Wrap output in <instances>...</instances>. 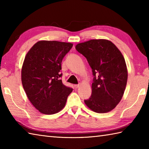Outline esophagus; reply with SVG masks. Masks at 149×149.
<instances>
[{"instance_id": "1", "label": "esophagus", "mask_w": 149, "mask_h": 149, "mask_svg": "<svg viewBox=\"0 0 149 149\" xmlns=\"http://www.w3.org/2000/svg\"><path fill=\"white\" fill-rule=\"evenodd\" d=\"M79 87V84H75L74 85V88H75V89H76V88H78Z\"/></svg>"}]
</instances>
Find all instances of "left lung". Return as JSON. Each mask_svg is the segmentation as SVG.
<instances>
[{"instance_id":"1","label":"left lung","mask_w":149,"mask_h":149,"mask_svg":"<svg viewBox=\"0 0 149 149\" xmlns=\"http://www.w3.org/2000/svg\"><path fill=\"white\" fill-rule=\"evenodd\" d=\"M92 69V92L84 103L94 112H109L117 106L124 93L128 72L125 59L111 41L90 40L75 45Z\"/></svg>"}]
</instances>
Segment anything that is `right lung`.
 Returning a JSON list of instances; mask_svg holds the SVG:
<instances>
[{
    "mask_svg": "<svg viewBox=\"0 0 149 149\" xmlns=\"http://www.w3.org/2000/svg\"><path fill=\"white\" fill-rule=\"evenodd\" d=\"M72 46V43L39 41L25 57L21 71L22 86L31 104L40 113L59 112L73 90L59 79L62 60Z\"/></svg>",
    "mask_w": 149,
    "mask_h": 149,
    "instance_id": "right-lung-1",
    "label": "right lung"
}]
</instances>
